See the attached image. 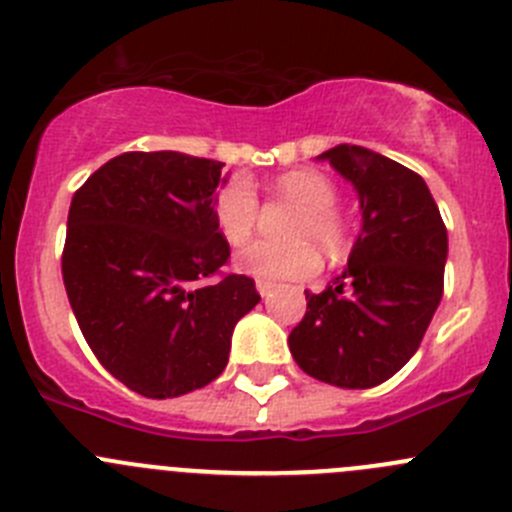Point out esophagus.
<instances>
[{
  "mask_svg": "<svg viewBox=\"0 0 512 512\" xmlns=\"http://www.w3.org/2000/svg\"><path fill=\"white\" fill-rule=\"evenodd\" d=\"M272 290H275V285L265 283V280H257V293H260L262 298H270Z\"/></svg>",
  "mask_w": 512,
  "mask_h": 512,
  "instance_id": "esophagus-1",
  "label": "esophagus"
}]
</instances>
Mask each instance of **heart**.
<instances>
[{"label":"heart","mask_w":512,"mask_h":512,"mask_svg":"<svg viewBox=\"0 0 512 512\" xmlns=\"http://www.w3.org/2000/svg\"><path fill=\"white\" fill-rule=\"evenodd\" d=\"M275 191L293 199L303 207L293 227V237H308L328 257L338 260L348 250V227L336 212V186L321 171L298 169L278 176ZM214 219L219 232L232 245H242L252 234L257 222V194L247 179H232L219 189L214 199ZM237 267L265 283L303 280L321 270V257L310 242H278L257 240L237 252Z\"/></svg>","instance_id":"heart-1"}]
</instances>
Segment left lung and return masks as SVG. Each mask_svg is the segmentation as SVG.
Returning <instances> with one entry per match:
<instances>
[{
  "label": "left lung",
  "instance_id": "8db88e82",
  "mask_svg": "<svg viewBox=\"0 0 512 512\" xmlns=\"http://www.w3.org/2000/svg\"><path fill=\"white\" fill-rule=\"evenodd\" d=\"M328 161L353 186L361 229L348 267L308 293L288 338L295 364L341 389H371L417 353L442 300L447 229L424 179L371 148L338 143Z\"/></svg>",
  "mask_w": 512,
  "mask_h": 512
}]
</instances>
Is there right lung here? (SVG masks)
Returning <instances> with one entry per match:
<instances>
[{
	"label": "right lung",
	"instance_id": "1",
	"mask_svg": "<svg viewBox=\"0 0 512 512\" xmlns=\"http://www.w3.org/2000/svg\"><path fill=\"white\" fill-rule=\"evenodd\" d=\"M219 161L131 151L100 166L68 214L62 280L85 341L118 381L148 399L202 389L229 361L255 280H209L229 245L214 219Z\"/></svg>",
	"mask_w": 512,
	"mask_h": 512
}]
</instances>
